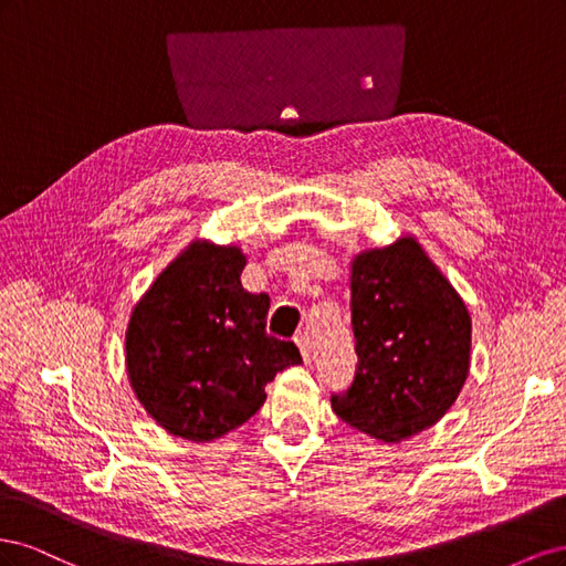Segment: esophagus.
Masks as SVG:
<instances>
[{"label": "esophagus", "instance_id": "34e87169", "mask_svg": "<svg viewBox=\"0 0 566 566\" xmlns=\"http://www.w3.org/2000/svg\"><path fill=\"white\" fill-rule=\"evenodd\" d=\"M295 342H297V347H300V352H302L304 364H312V347H310V337H306V335H297V337H295Z\"/></svg>", "mask_w": 566, "mask_h": 566}]
</instances>
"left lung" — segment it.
Listing matches in <instances>:
<instances>
[{"label": "left lung", "instance_id": "left-lung-1", "mask_svg": "<svg viewBox=\"0 0 566 566\" xmlns=\"http://www.w3.org/2000/svg\"><path fill=\"white\" fill-rule=\"evenodd\" d=\"M352 328L358 364L339 420L385 443L430 430L470 373L472 318L416 235L352 260Z\"/></svg>", "mask_w": 566, "mask_h": 566}]
</instances>
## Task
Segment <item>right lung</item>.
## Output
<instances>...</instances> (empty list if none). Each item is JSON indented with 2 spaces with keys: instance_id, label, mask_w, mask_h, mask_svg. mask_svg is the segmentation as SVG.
<instances>
[{
  "instance_id": "right-lung-1",
  "label": "right lung",
  "mask_w": 566,
  "mask_h": 566,
  "mask_svg": "<svg viewBox=\"0 0 566 566\" xmlns=\"http://www.w3.org/2000/svg\"><path fill=\"white\" fill-rule=\"evenodd\" d=\"M245 264L238 245L193 241L134 304L127 378L169 434L196 443L229 434L262 408L276 373L302 361L295 342L266 333L269 295L243 287Z\"/></svg>"
}]
</instances>
